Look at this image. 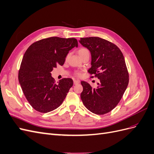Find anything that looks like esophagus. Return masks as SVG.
<instances>
[{
    "mask_svg": "<svg viewBox=\"0 0 154 154\" xmlns=\"http://www.w3.org/2000/svg\"><path fill=\"white\" fill-rule=\"evenodd\" d=\"M80 81L79 80H74V85H77L78 83H80Z\"/></svg>",
    "mask_w": 154,
    "mask_h": 154,
    "instance_id": "esophagus-1",
    "label": "esophagus"
}]
</instances>
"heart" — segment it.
Masks as SVG:
<instances>
[{
    "mask_svg": "<svg viewBox=\"0 0 154 154\" xmlns=\"http://www.w3.org/2000/svg\"><path fill=\"white\" fill-rule=\"evenodd\" d=\"M88 53H89V51H88V49H87L85 48H81L78 50V53L79 56H80V57H81L82 56H83V54H85ZM68 56L69 55L67 56L66 59L68 58ZM74 75H75L76 76H78V77H80L82 75V73L80 71H75V72H74Z\"/></svg>",
    "mask_w": 154,
    "mask_h": 154,
    "instance_id": "obj_1",
    "label": "heart"
}]
</instances>
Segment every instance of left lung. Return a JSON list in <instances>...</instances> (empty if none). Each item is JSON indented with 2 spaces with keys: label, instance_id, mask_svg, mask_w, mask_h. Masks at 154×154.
Masks as SVG:
<instances>
[{
  "label": "left lung",
  "instance_id": "left-lung-1",
  "mask_svg": "<svg viewBox=\"0 0 154 154\" xmlns=\"http://www.w3.org/2000/svg\"><path fill=\"white\" fill-rule=\"evenodd\" d=\"M80 42L91 53L92 66L88 73L100 81L96 88L81 82V99L92 113L106 114L119 103L128 84L129 74L123 54L117 45L100 37L81 38Z\"/></svg>",
  "mask_w": 154,
  "mask_h": 154
}]
</instances>
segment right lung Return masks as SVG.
I'll list each match as a JSON object with an SVG mask.
<instances>
[{"instance_id":"obj_1","label":"right lung","mask_w":154,"mask_h":154,"mask_svg":"<svg viewBox=\"0 0 154 154\" xmlns=\"http://www.w3.org/2000/svg\"><path fill=\"white\" fill-rule=\"evenodd\" d=\"M74 47H78L76 38L52 36L35 42L26 50L18 81L26 98L36 111L49 112L66 98L72 80L63 78L57 84L51 72L58 65L63 66L69 51Z\"/></svg>"}]
</instances>
